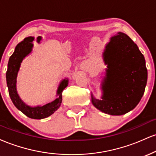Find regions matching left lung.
I'll return each instance as SVG.
<instances>
[{
  "label": "left lung",
  "mask_w": 156,
  "mask_h": 156,
  "mask_svg": "<svg viewBox=\"0 0 156 156\" xmlns=\"http://www.w3.org/2000/svg\"><path fill=\"white\" fill-rule=\"evenodd\" d=\"M107 68L101 81L102 96L92 93V103L110 115H122L133 110L144 94L147 69L144 55L131 39L118 32L111 37L103 53Z\"/></svg>",
  "instance_id": "obj_1"
}]
</instances>
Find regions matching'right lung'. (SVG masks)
Returning a JSON list of instances; mask_svg holds the SVG:
<instances>
[{
  "label": "right lung",
  "mask_w": 156,
  "mask_h": 156,
  "mask_svg": "<svg viewBox=\"0 0 156 156\" xmlns=\"http://www.w3.org/2000/svg\"><path fill=\"white\" fill-rule=\"evenodd\" d=\"M42 37H38L37 42L39 43ZM34 37H27L16 46L15 52L10 56L8 62V68L6 75V83L10 98L16 108L29 118L41 119L52 115L59 108L62 101V91L67 87L69 80L68 78H65L60 82L56 91V98L51 103L43 105L31 106L22 101L17 93V78L23 60L31 53L34 47Z\"/></svg>",
  "instance_id": "right-lung-1"
}]
</instances>
